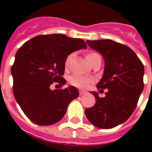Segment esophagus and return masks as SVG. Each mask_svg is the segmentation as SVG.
<instances>
[{
    "mask_svg": "<svg viewBox=\"0 0 152 152\" xmlns=\"http://www.w3.org/2000/svg\"><path fill=\"white\" fill-rule=\"evenodd\" d=\"M85 91H80V95H83L85 94Z\"/></svg>",
    "mask_w": 152,
    "mask_h": 152,
    "instance_id": "1",
    "label": "esophagus"
}]
</instances>
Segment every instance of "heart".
<instances>
[{
	"mask_svg": "<svg viewBox=\"0 0 152 152\" xmlns=\"http://www.w3.org/2000/svg\"><path fill=\"white\" fill-rule=\"evenodd\" d=\"M73 57V54H69L65 59L64 61V66L68 67L69 65V63L71 61L72 58ZM100 57L99 55L95 52H89L86 54V58L88 61V62L91 64L96 57ZM69 83H71L72 85L77 87L80 88H85L88 86L89 83L92 82V80L88 77H83V76H79V75H73L69 77Z\"/></svg>",
	"mask_w": 152,
	"mask_h": 152,
	"instance_id": "obj_1",
	"label": "heart"
}]
</instances>
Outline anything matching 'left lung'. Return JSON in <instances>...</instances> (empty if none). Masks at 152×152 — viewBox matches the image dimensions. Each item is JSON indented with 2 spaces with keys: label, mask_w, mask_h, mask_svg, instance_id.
<instances>
[{
  "label": "left lung",
  "mask_w": 152,
  "mask_h": 152,
  "mask_svg": "<svg viewBox=\"0 0 152 152\" xmlns=\"http://www.w3.org/2000/svg\"><path fill=\"white\" fill-rule=\"evenodd\" d=\"M91 48L104 58L102 77L98 83L99 92L107 89L106 96L91 91L96 102L85 110L93 125L109 129L122 124L132 115L144 89V67L134 51L113 40H88Z\"/></svg>",
  "instance_id": "obj_1"
}]
</instances>
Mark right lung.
Listing matches in <instances>:
<instances>
[{
    "instance_id": "add662e5",
    "label": "right lung",
    "mask_w": 152,
    "mask_h": 152,
    "mask_svg": "<svg viewBox=\"0 0 152 152\" xmlns=\"http://www.w3.org/2000/svg\"><path fill=\"white\" fill-rule=\"evenodd\" d=\"M86 48L82 39L52 34L34 37L18 50L11 69L13 94L31 121L50 125L63 118L69 104L79 96V91L73 86L52 91L50 85L53 82L65 84L62 76L66 57Z\"/></svg>"
}]
</instances>
